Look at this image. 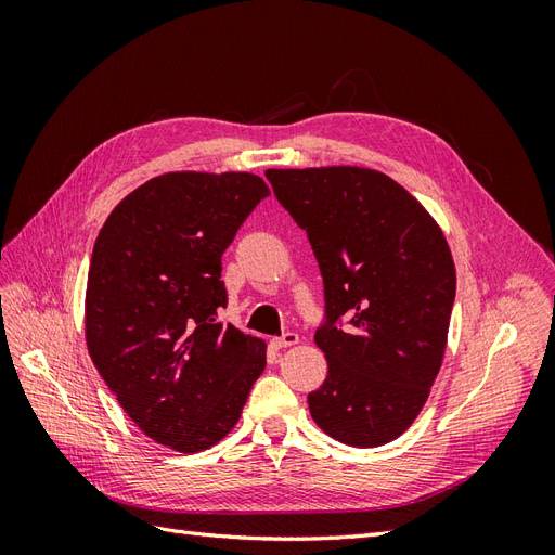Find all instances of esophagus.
<instances>
[{
	"mask_svg": "<svg viewBox=\"0 0 555 555\" xmlns=\"http://www.w3.org/2000/svg\"><path fill=\"white\" fill-rule=\"evenodd\" d=\"M296 343H298V333H294V331L282 333L280 338H273V340H271V345H273L275 349H287V347H292V345H296Z\"/></svg>",
	"mask_w": 555,
	"mask_h": 555,
	"instance_id": "34e87169",
	"label": "esophagus"
}]
</instances>
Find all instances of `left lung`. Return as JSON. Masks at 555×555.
Listing matches in <instances>:
<instances>
[{
  "label": "left lung",
  "instance_id": "obj_1",
  "mask_svg": "<svg viewBox=\"0 0 555 555\" xmlns=\"http://www.w3.org/2000/svg\"><path fill=\"white\" fill-rule=\"evenodd\" d=\"M266 178L308 233L324 280L314 343L328 375L308 393L314 424L349 447L391 442L422 412L442 365L456 298L444 233L373 169H268Z\"/></svg>",
  "mask_w": 555,
  "mask_h": 555
}]
</instances>
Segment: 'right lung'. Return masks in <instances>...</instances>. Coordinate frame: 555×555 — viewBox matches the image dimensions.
Here are the masks:
<instances>
[{
	"label": "right lung",
	"instance_id": "right-lung-1",
	"mask_svg": "<svg viewBox=\"0 0 555 555\" xmlns=\"http://www.w3.org/2000/svg\"><path fill=\"white\" fill-rule=\"evenodd\" d=\"M268 188L251 173H164L113 208L94 243L92 363L147 438L182 453L236 426L266 345L220 324L222 255Z\"/></svg>",
	"mask_w": 555,
	"mask_h": 555
}]
</instances>
